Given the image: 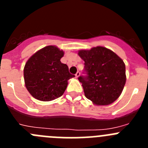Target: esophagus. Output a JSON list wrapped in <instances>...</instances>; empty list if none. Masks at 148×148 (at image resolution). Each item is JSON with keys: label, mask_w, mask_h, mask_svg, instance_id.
I'll return each mask as SVG.
<instances>
[{"label": "esophagus", "mask_w": 148, "mask_h": 148, "mask_svg": "<svg viewBox=\"0 0 148 148\" xmlns=\"http://www.w3.org/2000/svg\"><path fill=\"white\" fill-rule=\"evenodd\" d=\"M79 76H80V73H79V72L78 71V72H77V73H76V74H75V77H76V78H78Z\"/></svg>", "instance_id": "1"}]
</instances>
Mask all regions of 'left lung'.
I'll use <instances>...</instances> for the list:
<instances>
[{"instance_id": "1", "label": "left lung", "mask_w": 148, "mask_h": 148, "mask_svg": "<svg viewBox=\"0 0 148 148\" xmlns=\"http://www.w3.org/2000/svg\"><path fill=\"white\" fill-rule=\"evenodd\" d=\"M78 56L84 61L86 76H79L86 98L95 105L114 102L122 92L125 82V64L114 52L104 47L82 49Z\"/></svg>"}]
</instances>
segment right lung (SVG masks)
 <instances>
[{"mask_svg": "<svg viewBox=\"0 0 148 148\" xmlns=\"http://www.w3.org/2000/svg\"><path fill=\"white\" fill-rule=\"evenodd\" d=\"M64 51L56 46H47L37 51L26 63L23 69L27 90L35 99L49 101L61 97L68 84L75 77L67 65L61 62Z\"/></svg>", "mask_w": 148, "mask_h": 148, "instance_id": "1", "label": "right lung"}]
</instances>
